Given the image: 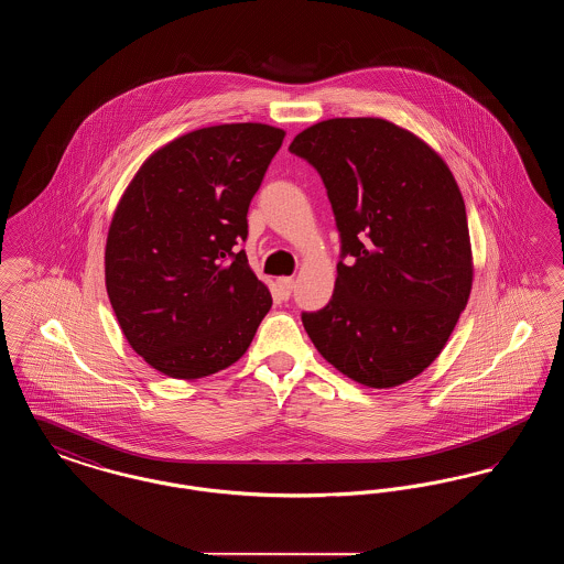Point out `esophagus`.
I'll list each match as a JSON object with an SVG mask.
<instances>
[{
  "label": "esophagus",
  "instance_id": "esophagus-1",
  "mask_svg": "<svg viewBox=\"0 0 564 564\" xmlns=\"http://www.w3.org/2000/svg\"><path fill=\"white\" fill-rule=\"evenodd\" d=\"M276 288H279L281 297L288 300L292 295V290H294V279L292 276H281V279H276Z\"/></svg>",
  "mask_w": 564,
  "mask_h": 564
}]
</instances>
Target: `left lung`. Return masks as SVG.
Masks as SVG:
<instances>
[{
  "label": "left lung",
  "instance_id": "8db88e82",
  "mask_svg": "<svg viewBox=\"0 0 564 564\" xmlns=\"http://www.w3.org/2000/svg\"><path fill=\"white\" fill-rule=\"evenodd\" d=\"M290 152L322 175L340 232L332 300L302 323L355 382L389 389L442 352L471 292L460 189L425 141L380 118H332Z\"/></svg>",
  "mask_w": 564,
  "mask_h": 564
}]
</instances>
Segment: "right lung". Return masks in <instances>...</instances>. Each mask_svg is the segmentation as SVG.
Here are the masks:
<instances>
[{
	"mask_svg": "<svg viewBox=\"0 0 564 564\" xmlns=\"http://www.w3.org/2000/svg\"><path fill=\"white\" fill-rule=\"evenodd\" d=\"M285 131L198 129L137 171L109 226L106 285L124 338L171 378L215 375L249 349L272 306L241 242Z\"/></svg>",
	"mask_w": 564,
	"mask_h": 564,
	"instance_id": "obj_1",
	"label": "right lung"
}]
</instances>
